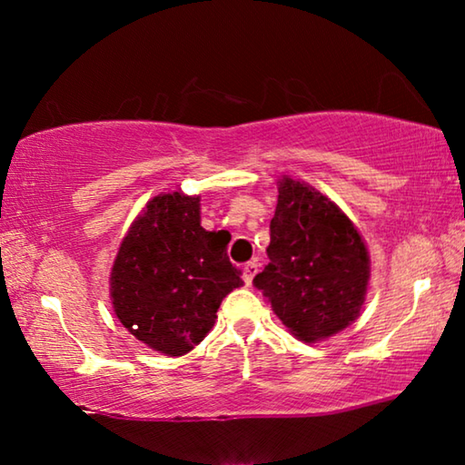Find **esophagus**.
<instances>
[{"label": "esophagus", "mask_w": 465, "mask_h": 465, "mask_svg": "<svg viewBox=\"0 0 465 465\" xmlns=\"http://www.w3.org/2000/svg\"><path fill=\"white\" fill-rule=\"evenodd\" d=\"M256 272H258V264L256 262H248L246 266H243L242 277H243V281H246V285H250L252 279L256 277Z\"/></svg>", "instance_id": "esophagus-1"}]
</instances>
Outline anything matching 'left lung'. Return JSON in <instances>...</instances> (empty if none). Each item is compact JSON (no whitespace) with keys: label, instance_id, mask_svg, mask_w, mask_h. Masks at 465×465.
<instances>
[{"label":"left lung","instance_id":"obj_1","mask_svg":"<svg viewBox=\"0 0 465 465\" xmlns=\"http://www.w3.org/2000/svg\"><path fill=\"white\" fill-rule=\"evenodd\" d=\"M271 222L269 264L254 287L295 338L318 342L359 318L371 261L363 235L326 194L281 176Z\"/></svg>","mask_w":465,"mask_h":465}]
</instances>
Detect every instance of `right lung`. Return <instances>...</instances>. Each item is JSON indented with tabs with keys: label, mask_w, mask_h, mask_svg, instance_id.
I'll return each mask as SVG.
<instances>
[{
	"label": "right lung",
	"mask_w": 465,
	"mask_h": 465,
	"mask_svg": "<svg viewBox=\"0 0 465 465\" xmlns=\"http://www.w3.org/2000/svg\"><path fill=\"white\" fill-rule=\"evenodd\" d=\"M121 324L168 357L193 351L215 326L223 297L243 285L225 242L201 225V196L183 191L147 201L110 269Z\"/></svg>",
	"instance_id": "add662e5"
}]
</instances>
